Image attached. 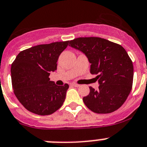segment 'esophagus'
Returning <instances> with one entry per match:
<instances>
[{
    "label": "esophagus",
    "mask_w": 147,
    "mask_h": 147,
    "mask_svg": "<svg viewBox=\"0 0 147 147\" xmlns=\"http://www.w3.org/2000/svg\"><path fill=\"white\" fill-rule=\"evenodd\" d=\"M71 86H73V87H78L80 86L79 84H76V83L71 84Z\"/></svg>",
    "instance_id": "esophagus-1"
}]
</instances>
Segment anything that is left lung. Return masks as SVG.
I'll return each instance as SVG.
<instances>
[{"label": "left lung", "mask_w": 147, "mask_h": 147, "mask_svg": "<svg viewBox=\"0 0 147 147\" xmlns=\"http://www.w3.org/2000/svg\"><path fill=\"white\" fill-rule=\"evenodd\" d=\"M69 46L84 53L91 63L90 73L96 75L98 90L90 87L83 98L85 105L96 113H109L123 105L131 90L132 61L120 45L99 37H80Z\"/></svg>", "instance_id": "left-lung-1"}]
</instances>
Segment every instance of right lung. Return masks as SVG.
Returning <instances> with one entry per match:
<instances>
[{
  "label": "right lung",
  "mask_w": 147,
  "mask_h": 147,
  "mask_svg": "<svg viewBox=\"0 0 147 147\" xmlns=\"http://www.w3.org/2000/svg\"><path fill=\"white\" fill-rule=\"evenodd\" d=\"M69 41L39 45L21 51L11 66L14 93L26 109L38 115H49L63 105L69 85L50 81L59 56Z\"/></svg>",
  "instance_id": "add662e5"
}]
</instances>
